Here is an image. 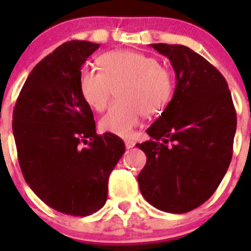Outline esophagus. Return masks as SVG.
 I'll use <instances>...</instances> for the list:
<instances>
[{
    "mask_svg": "<svg viewBox=\"0 0 251 251\" xmlns=\"http://www.w3.org/2000/svg\"><path fill=\"white\" fill-rule=\"evenodd\" d=\"M124 143H126V147H127L128 150H129V148H133L134 146H136V142L132 141V139H126V142H124Z\"/></svg>",
    "mask_w": 251,
    "mask_h": 251,
    "instance_id": "esophagus-1",
    "label": "esophagus"
}]
</instances>
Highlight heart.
Segmentation results:
<instances>
[{
    "mask_svg": "<svg viewBox=\"0 0 251 251\" xmlns=\"http://www.w3.org/2000/svg\"><path fill=\"white\" fill-rule=\"evenodd\" d=\"M100 70L83 68L77 86L83 100L97 112L109 101L113 88L118 85V100L99 122L103 132L130 137L143 114L165 109L174 94V74L156 57L132 50H114L98 57Z\"/></svg>",
    "mask_w": 251,
    "mask_h": 251,
    "instance_id": "heart-1",
    "label": "heart"
}]
</instances>
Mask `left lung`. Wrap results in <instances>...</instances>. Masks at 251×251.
<instances>
[{"label":"left lung","mask_w":251,"mask_h":251,"mask_svg":"<svg viewBox=\"0 0 251 251\" xmlns=\"http://www.w3.org/2000/svg\"><path fill=\"white\" fill-rule=\"evenodd\" d=\"M176 73L174 97L137 147L139 190L161 211L185 214L212 196L229 168L236 112L225 77L187 46L152 44Z\"/></svg>","instance_id":"left-lung-1"}]
</instances>
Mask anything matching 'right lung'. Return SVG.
<instances>
[{
  "label": "right lung",
  "mask_w": 251,
  "mask_h": 251,
  "mask_svg": "<svg viewBox=\"0 0 251 251\" xmlns=\"http://www.w3.org/2000/svg\"><path fill=\"white\" fill-rule=\"evenodd\" d=\"M98 48L72 40L44 57L26 79L12 115L25 181L46 205L73 216L103 207L109 175L126 151L119 137L97 134L92 109L79 93L81 66Z\"/></svg>",
  "instance_id": "add662e5"
}]
</instances>
